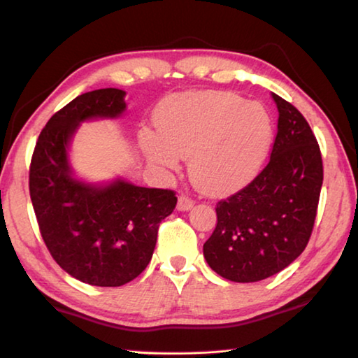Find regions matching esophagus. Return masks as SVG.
I'll return each mask as SVG.
<instances>
[{
  "label": "esophagus",
  "mask_w": 358,
  "mask_h": 358,
  "mask_svg": "<svg viewBox=\"0 0 358 358\" xmlns=\"http://www.w3.org/2000/svg\"><path fill=\"white\" fill-rule=\"evenodd\" d=\"M194 207V201L191 197H187L186 194H181V196L178 197V203H177V208L180 211H187L191 210Z\"/></svg>",
  "instance_id": "esophagus-1"
}]
</instances>
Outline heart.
<instances>
[{"mask_svg": "<svg viewBox=\"0 0 358 358\" xmlns=\"http://www.w3.org/2000/svg\"><path fill=\"white\" fill-rule=\"evenodd\" d=\"M156 124L159 132H141L148 159L177 169L180 157H189L192 181L213 194L252 180L273 137V124L262 106L222 92L172 96L157 108Z\"/></svg>", "mask_w": 358, "mask_h": 358, "instance_id": "obj_1", "label": "heart"}]
</instances>
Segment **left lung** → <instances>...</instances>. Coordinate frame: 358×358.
Returning a JSON list of instances; mask_svg holds the SVG:
<instances>
[{
	"instance_id": "8db88e82",
	"label": "left lung",
	"mask_w": 358,
	"mask_h": 358,
	"mask_svg": "<svg viewBox=\"0 0 358 358\" xmlns=\"http://www.w3.org/2000/svg\"><path fill=\"white\" fill-rule=\"evenodd\" d=\"M278 132L268 164L243 189L216 203L205 241L211 270L256 282L286 268L310 241L324 180L319 143L305 117L278 94Z\"/></svg>"
}]
</instances>
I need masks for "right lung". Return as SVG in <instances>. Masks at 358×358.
<instances>
[{
    "mask_svg": "<svg viewBox=\"0 0 358 358\" xmlns=\"http://www.w3.org/2000/svg\"><path fill=\"white\" fill-rule=\"evenodd\" d=\"M124 94L102 88L77 96L47 121L29 166V196L47 250L66 273L99 287L123 286L147 268L159 222L177 205L172 189L124 180L90 185L72 175L68 150L78 124L120 117Z\"/></svg>",
    "mask_w": 358,
    "mask_h": 358,
    "instance_id": "1",
    "label": "right lung"
}]
</instances>
